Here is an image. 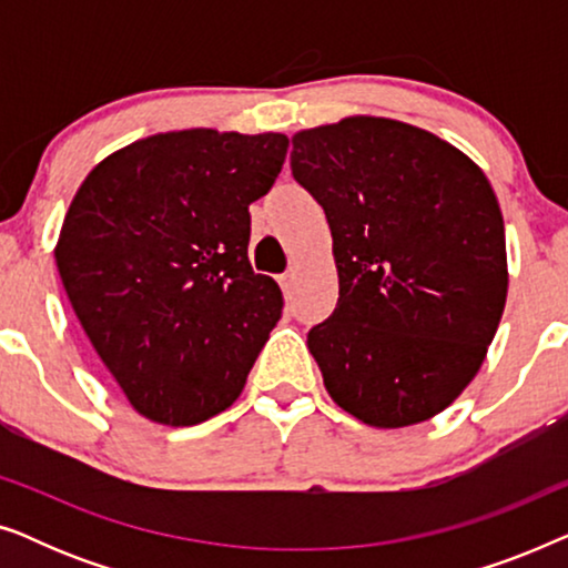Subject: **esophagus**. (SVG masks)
Masks as SVG:
<instances>
[{
    "label": "esophagus",
    "instance_id": "esophagus-1",
    "mask_svg": "<svg viewBox=\"0 0 568 568\" xmlns=\"http://www.w3.org/2000/svg\"><path fill=\"white\" fill-rule=\"evenodd\" d=\"M278 282H282V290H284V294H292L294 284H297V271H290V274H284L282 278H278Z\"/></svg>",
    "mask_w": 568,
    "mask_h": 568
}]
</instances>
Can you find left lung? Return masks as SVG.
<instances>
[{"label": "left lung", "instance_id": "obj_1", "mask_svg": "<svg viewBox=\"0 0 568 568\" xmlns=\"http://www.w3.org/2000/svg\"><path fill=\"white\" fill-rule=\"evenodd\" d=\"M292 146L338 268L336 310L307 333L325 390L375 429L442 414L478 375L507 305L491 183L445 139L377 115L297 131Z\"/></svg>", "mask_w": 568, "mask_h": 568}]
</instances>
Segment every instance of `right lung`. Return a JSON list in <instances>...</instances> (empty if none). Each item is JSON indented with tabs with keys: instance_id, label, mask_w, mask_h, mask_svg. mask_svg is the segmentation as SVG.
Returning <instances> with one entry per match:
<instances>
[{
	"instance_id": "add662e5",
	"label": "right lung",
	"mask_w": 568,
	"mask_h": 568,
	"mask_svg": "<svg viewBox=\"0 0 568 568\" xmlns=\"http://www.w3.org/2000/svg\"><path fill=\"white\" fill-rule=\"evenodd\" d=\"M290 139L165 131L100 160L53 258L82 331L136 414L193 426L243 393L282 290L247 258L251 212Z\"/></svg>"
}]
</instances>
